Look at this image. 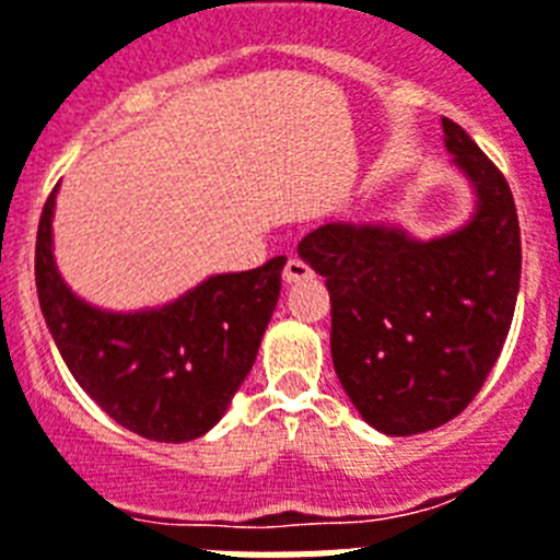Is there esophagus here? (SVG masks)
Instances as JSON below:
<instances>
[{"instance_id": "34e87169", "label": "esophagus", "mask_w": 560, "mask_h": 560, "mask_svg": "<svg viewBox=\"0 0 560 560\" xmlns=\"http://www.w3.org/2000/svg\"><path fill=\"white\" fill-rule=\"evenodd\" d=\"M304 279H313V267L307 261L301 259H290L284 265V281L287 284H295V281H304Z\"/></svg>"}]
</instances>
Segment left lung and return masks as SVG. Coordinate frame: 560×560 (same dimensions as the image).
<instances>
[{"instance_id":"1","label":"left lung","mask_w":560,"mask_h":560,"mask_svg":"<svg viewBox=\"0 0 560 560\" xmlns=\"http://www.w3.org/2000/svg\"><path fill=\"white\" fill-rule=\"evenodd\" d=\"M445 149L476 211L456 231L327 222L299 256L327 279L335 374L372 428L422 434L462 415L502 354L522 279V233L508 179L454 120Z\"/></svg>"}]
</instances>
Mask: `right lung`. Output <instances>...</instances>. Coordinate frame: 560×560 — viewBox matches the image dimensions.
Segmentation results:
<instances>
[{
	"instance_id": "add662e5",
	"label": "right lung",
	"mask_w": 560,
	"mask_h": 560,
	"mask_svg": "<svg viewBox=\"0 0 560 560\" xmlns=\"http://www.w3.org/2000/svg\"><path fill=\"white\" fill-rule=\"evenodd\" d=\"M47 197L36 236V290L67 369L106 415L154 442L211 431L253 369L273 315L287 256L245 273H220L138 313H109L78 299L52 259Z\"/></svg>"
}]
</instances>
